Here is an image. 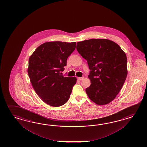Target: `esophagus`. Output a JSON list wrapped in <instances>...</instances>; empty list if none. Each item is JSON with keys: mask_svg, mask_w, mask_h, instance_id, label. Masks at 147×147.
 Listing matches in <instances>:
<instances>
[{"mask_svg": "<svg viewBox=\"0 0 147 147\" xmlns=\"http://www.w3.org/2000/svg\"><path fill=\"white\" fill-rule=\"evenodd\" d=\"M84 79V77H81V78H78V79L79 80H80V81H81V80H83Z\"/></svg>", "mask_w": 147, "mask_h": 147, "instance_id": "esophagus-1", "label": "esophagus"}]
</instances>
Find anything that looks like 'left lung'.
Masks as SVG:
<instances>
[{
  "instance_id": "8db88e82",
  "label": "left lung",
  "mask_w": 147,
  "mask_h": 147,
  "mask_svg": "<svg viewBox=\"0 0 147 147\" xmlns=\"http://www.w3.org/2000/svg\"><path fill=\"white\" fill-rule=\"evenodd\" d=\"M76 49L87 61L90 70L91 85L86 89L89 99L98 105L111 102L120 92L127 76L125 52L107 39L78 42Z\"/></svg>"
}]
</instances>
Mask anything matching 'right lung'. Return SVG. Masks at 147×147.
Here are the masks:
<instances>
[{"label": "right lung", "mask_w": 147, "mask_h": 147, "mask_svg": "<svg viewBox=\"0 0 147 147\" xmlns=\"http://www.w3.org/2000/svg\"><path fill=\"white\" fill-rule=\"evenodd\" d=\"M76 47V42H46L29 58L27 72L33 88L51 106L59 107L67 102L76 82V77H64L60 73Z\"/></svg>", "instance_id": "add662e5"}]
</instances>
